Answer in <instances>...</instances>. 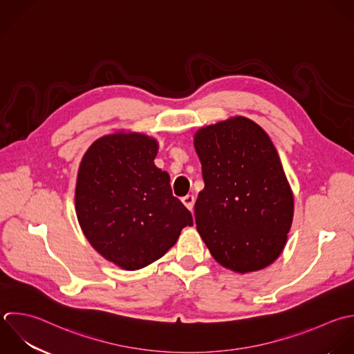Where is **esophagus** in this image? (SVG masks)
I'll return each instance as SVG.
<instances>
[{"instance_id":"1","label":"esophagus","mask_w":354,"mask_h":354,"mask_svg":"<svg viewBox=\"0 0 354 354\" xmlns=\"http://www.w3.org/2000/svg\"><path fill=\"white\" fill-rule=\"evenodd\" d=\"M182 203L192 211L193 208H194V203H196V198H194V196H192V194H187L186 197H183L182 198Z\"/></svg>"}]
</instances>
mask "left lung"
Returning <instances> with one entry per match:
<instances>
[{
    "label": "left lung",
    "instance_id": "8db88e82",
    "mask_svg": "<svg viewBox=\"0 0 354 354\" xmlns=\"http://www.w3.org/2000/svg\"><path fill=\"white\" fill-rule=\"evenodd\" d=\"M204 190L194 205L197 230L214 259L248 273L273 263L292 223L294 197L268 133L236 117L194 136Z\"/></svg>",
    "mask_w": 354,
    "mask_h": 354
}]
</instances>
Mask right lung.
<instances>
[{"mask_svg":"<svg viewBox=\"0 0 354 354\" xmlns=\"http://www.w3.org/2000/svg\"><path fill=\"white\" fill-rule=\"evenodd\" d=\"M157 142L140 133L107 135L82 157L75 209L91 245L125 270L165 255L190 211L172 196L169 175L154 165Z\"/></svg>","mask_w":354,"mask_h":354,"instance_id":"1","label":"right lung"}]
</instances>
